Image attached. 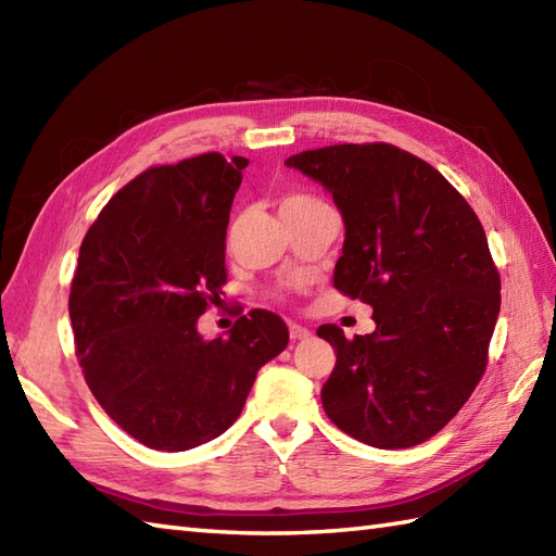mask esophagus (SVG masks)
I'll return each mask as SVG.
<instances>
[{
	"label": "esophagus",
	"instance_id": "1",
	"mask_svg": "<svg viewBox=\"0 0 556 556\" xmlns=\"http://www.w3.org/2000/svg\"><path fill=\"white\" fill-rule=\"evenodd\" d=\"M289 337L291 341H308L313 337V332L308 327H301V325H289Z\"/></svg>",
	"mask_w": 556,
	"mask_h": 556
}]
</instances>
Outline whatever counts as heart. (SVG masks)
I'll return each instance as SVG.
<instances>
[{
    "label": "heart",
    "mask_w": 556,
    "mask_h": 556,
    "mask_svg": "<svg viewBox=\"0 0 556 556\" xmlns=\"http://www.w3.org/2000/svg\"><path fill=\"white\" fill-rule=\"evenodd\" d=\"M320 200H317L315 195H308V193H287L285 198L279 200V212H289V210H303V207H311V205H317Z\"/></svg>",
    "instance_id": "b5f03b06"
}]
</instances>
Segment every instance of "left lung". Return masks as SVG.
<instances>
[{
    "instance_id": "8db88e82",
    "label": "left lung",
    "mask_w": 556,
    "mask_h": 556,
    "mask_svg": "<svg viewBox=\"0 0 556 556\" xmlns=\"http://www.w3.org/2000/svg\"><path fill=\"white\" fill-rule=\"evenodd\" d=\"M287 164L332 193L346 227L334 287L372 305V334L317 329L337 351L327 418L377 448L430 440L488 368L502 285L485 229L432 164L396 146H329Z\"/></svg>"
}]
</instances>
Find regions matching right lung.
Wrapping results in <instances>:
<instances>
[{"mask_svg": "<svg viewBox=\"0 0 556 556\" xmlns=\"http://www.w3.org/2000/svg\"><path fill=\"white\" fill-rule=\"evenodd\" d=\"M245 167L219 152L150 167L80 243L68 317L83 377L124 432L160 452L231 428L257 370L289 344L285 320L263 308L241 313L229 337L198 334V317L222 301L224 239Z\"/></svg>", "mask_w": 556, "mask_h": 556, "instance_id": "add662e5", "label": "right lung"}]
</instances>
